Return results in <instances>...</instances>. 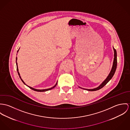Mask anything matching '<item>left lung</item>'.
Wrapping results in <instances>:
<instances>
[{
  "mask_svg": "<svg viewBox=\"0 0 130 130\" xmlns=\"http://www.w3.org/2000/svg\"><path fill=\"white\" fill-rule=\"evenodd\" d=\"M113 49H114V61H113V66L111 69V70L110 72V73L109 74L108 76H107V77L106 78V79L101 83V84L97 88H94V89H85V88H81L79 86V88L88 90L89 91H97L99 89H100L101 88H102L104 86H105L108 82L112 78L113 76H114L116 70L117 68V51L113 47Z\"/></svg>",
  "mask_w": 130,
  "mask_h": 130,
  "instance_id": "1",
  "label": "left lung"
}]
</instances>
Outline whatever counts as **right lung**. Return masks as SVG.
<instances>
[{
  "label": "right lung",
  "mask_w": 130,
  "mask_h": 130,
  "mask_svg": "<svg viewBox=\"0 0 130 130\" xmlns=\"http://www.w3.org/2000/svg\"><path fill=\"white\" fill-rule=\"evenodd\" d=\"M19 49L18 50V51H17V52H18V51H19ZM17 57H16V67H17V72H18V75H19V77H20V79L21 80V81H22V82L25 85H26L29 88H30L31 89H32V90H34V91H37V92H45V91H49V90H51V89H53L54 88H55V86L57 85V83H56V84L53 87H51V88H48V89H35V88H32V87H31L29 86H28V85H27L25 83H24V82L23 81V80L21 79V76H20V74H19V71H18V66H17Z\"/></svg>",
  "instance_id": "obj_1"
}]
</instances>
